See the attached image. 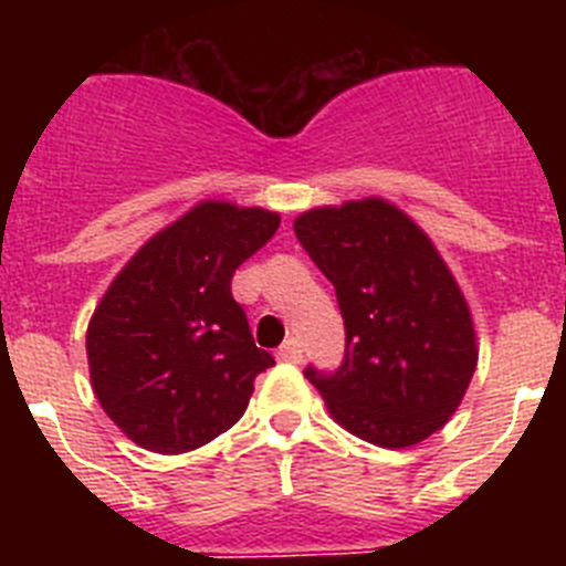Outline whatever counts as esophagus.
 <instances>
[{"label":"esophagus","mask_w":566,"mask_h":566,"mask_svg":"<svg viewBox=\"0 0 566 566\" xmlns=\"http://www.w3.org/2000/svg\"><path fill=\"white\" fill-rule=\"evenodd\" d=\"M277 359H283V363H300L303 359V345H300V339L289 337L286 343L280 345Z\"/></svg>","instance_id":"1"}]
</instances>
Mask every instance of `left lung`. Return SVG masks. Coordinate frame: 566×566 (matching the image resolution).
<instances>
[{"label":"left lung","mask_w":566,"mask_h":566,"mask_svg":"<svg viewBox=\"0 0 566 566\" xmlns=\"http://www.w3.org/2000/svg\"><path fill=\"white\" fill-rule=\"evenodd\" d=\"M294 234L332 280L343 314V363L303 371L332 417L379 448L437 433L479 354L468 303L431 238L382 198L303 212Z\"/></svg>","instance_id":"8db88e82"}]
</instances>
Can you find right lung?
<instances>
[{
  "label": "right lung",
  "mask_w": 566,
  "mask_h": 566,
  "mask_svg": "<svg viewBox=\"0 0 566 566\" xmlns=\"http://www.w3.org/2000/svg\"><path fill=\"white\" fill-rule=\"evenodd\" d=\"M277 227L266 209L203 201L113 280L87 328L90 379L135 444L187 453L243 417L274 359L254 345L232 274Z\"/></svg>",
  "instance_id": "obj_1"
}]
</instances>
